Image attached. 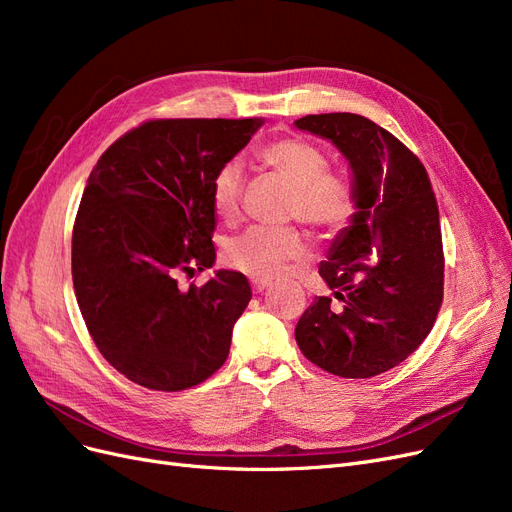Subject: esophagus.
<instances>
[{
	"label": "esophagus",
	"instance_id": "esophagus-1",
	"mask_svg": "<svg viewBox=\"0 0 512 512\" xmlns=\"http://www.w3.org/2000/svg\"><path fill=\"white\" fill-rule=\"evenodd\" d=\"M269 286H271L269 280H258V277H256V280H252V290H254L256 294H258V292H265Z\"/></svg>",
	"mask_w": 512,
	"mask_h": 512
}]
</instances>
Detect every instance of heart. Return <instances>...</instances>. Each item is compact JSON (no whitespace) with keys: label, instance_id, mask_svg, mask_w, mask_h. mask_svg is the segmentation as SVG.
Masks as SVG:
<instances>
[{"label":"heart","instance_id":"1","mask_svg":"<svg viewBox=\"0 0 512 512\" xmlns=\"http://www.w3.org/2000/svg\"><path fill=\"white\" fill-rule=\"evenodd\" d=\"M260 162L292 188L286 209L288 218H299L320 235H337L354 218L356 196L352 185L329 173V160L316 145L299 138H284L262 149ZM241 196V166L237 162L222 164L211 179L215 213L222 220H235L241 209ZM305 250V239L297 228L254 226L230 239L224 256L232 269L258 280H273L299 262Z\"/></svg>","mask_w":512,"mask_h":512}]
</instances>
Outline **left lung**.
<instances>
[{
	"label": "left lung",
	"mask_w": 512,
	"mask_h": 512,
	"mask_svg": "<svg viewBox=\"0 0 512 512\" xmlns=\"http://www.w3.org/2000/svg\"><path fill=\"white\" fill-rule=\"evenodd\" d=\"M294 126L339 149L356 196L350 226L318 269L342 307L316 297L294 337L305 359L333 376L384 374L423 344L442 305V232L427 170L361 115H307Z\"/></svg>",
	"instance_id": "obj_1"
}]
</instances>
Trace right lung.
I'll list each match as a JSON object with an SVG mask.
<instances>
[{
    "instance_id": "right-lung-1",
    "label": "right lung",
    "mask_w": 512,
    "mask_h": 512,
    "mask_svg": "<svg viewBox=\"0 0 512 512\" xmlns=\"http://www.w3.org/2000/svg\"><path fill=\"white\" fill-rule=\"evenodd\" d=\"M260 119H156L123 134L91 170L72 230V282L89 335L119 374L183 391L218 371L252 299L220 269L205 286L177 273L215 262L211 179Z\"/></svg>"
}]
</instances>
